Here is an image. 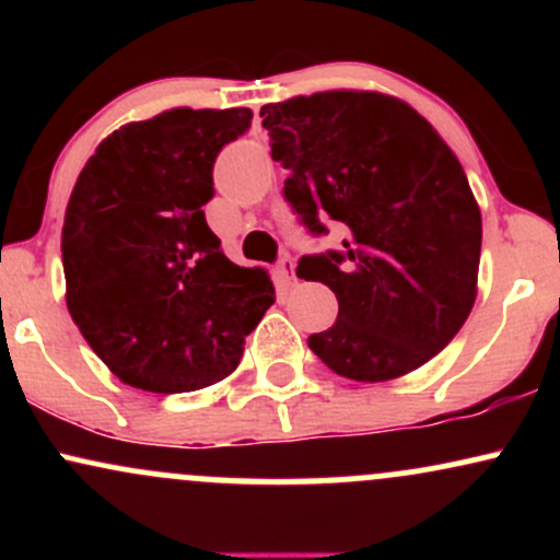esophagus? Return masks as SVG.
I'll return each instance as SVG.
<instances>
[{
    "instance_id": "esophagus-1",
    "label": "esophagus",
    "mask_w": 560,
    "mask_h": 560,
    "mask_svg": "<svg viewBox=\"0 0 560 560\" xmlns=\"http://www.w3.org/2000/svg\"><path fill=\"white\" fill-rule=\"evenodd\" d=\"M276 271H279V279L284 281V284H294V260L284 255V258L279 260V266H276Z\"/></svg>"
}]
</instances>
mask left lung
Here are the masks:
<instances>
[{"label":"left lung","mask_w":560,"mask_h":560,"mask_svg":"<svg viewBox=\"0 0 560 560\" xmlns=\"http://www.w3.org/2000/svg\"><path fill=\"white\" fill-rule=\"evenodd\" d=\"M284 199L313 236L300 279L337 294L331 329L307 347L334 374L387 382L432 361L477 300L481 213L458 158L427 118L378 92H318L260 110Z\"/></svg>","instance_id":"1"}]
</instances>
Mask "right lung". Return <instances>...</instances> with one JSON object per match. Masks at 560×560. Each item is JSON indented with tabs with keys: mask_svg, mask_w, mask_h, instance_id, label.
I'll use <instances>...</instances> for the list:
<instances>
[{
	"mask_svg": "<svg viewBox=\"0 0 560 560\" xmlns=\"http://www.w3.org/2000/svg\"><path fill=\"white\" fill-rule=\"evenodd\" d=\"M253 110H176L128 124L96 147L62 226L68 311L120 382L191 392L226 378L273 305L266 268L221 249L202 205L213 163Z\"/></svg>",
	"mask_w": 560,
	"mask_h": 560,
	"instance_id": "add662e5",
	"label": "right lung"
}]
</instances>
